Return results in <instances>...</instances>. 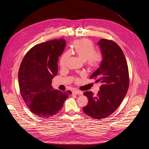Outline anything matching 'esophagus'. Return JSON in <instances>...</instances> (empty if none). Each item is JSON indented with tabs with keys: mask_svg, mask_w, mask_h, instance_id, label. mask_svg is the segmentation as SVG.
Here are the masks:
<instances>
[{
	"mask_svg": "<svg viewBox=\"0 0 149 149\" xmlns=\"http://www.w3.org/2000/svg\"><path fill=\"white\" fill-rule=\"evenodd\" d=\"M73 93L75 94H77V95H82V94H83L82 91H79V90H75L73 91Z\"/></svg>",
	"mask_w": 149,
	"mask_h": 149,
	"instance_id": "34e87169",
	"label": "esophagus"
}]
</instances>
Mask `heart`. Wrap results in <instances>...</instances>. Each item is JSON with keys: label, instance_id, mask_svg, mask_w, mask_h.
Masks as SVG:
<instances>
[{"label": "heart", "instance_id": "obj_1", "mask_svg": "<svg viewBox=\"0 0 149 149\" xmlns=\"http://www.w3.org/2000/svg\"><path fill=\"white\" fill-rule=\"evenodd\" d=\"M71 51L79 57L82 61H85L89 68L98 67L101 62L102 55L99 51H94L93 42L88 39H82L75 40L72 46ZM70 56L69 52L63 53L59 61L61 67H64L66 62Z\"/></svg>", "mask_w": 149, "mask_h": 149}]
</instances>
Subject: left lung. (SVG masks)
<instances>
[{
	"label": "left lung",
	"instance_id": "1",
	"mask_svg": "<svg viewBox=\"0 0 149 149\" xmlns=\"http://www.w3.org/2000/svg\"><path fill=\"white\" fill-rule=\"evenodd\" d=\"M97 45L102 61L90 78H96L101 86L97 96L91 91L84 93L88 102L83 111L92 118L101 119L111 115L119 107L129 89V75L125 56L116 42L102 39Z\"/></svg>",
	"mask_w": 149,
	"mask_h": 149
}]
</instances>
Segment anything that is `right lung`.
<instances>
[{"label":"right lung","instance_id":"obj_1","mask_svg":"<svg viewBox=\"0 0 149 149\" xmlns=\"http://www.w3.org/2000/svg\"><path fill=\"white\" fill-rule=\"evenodd\" d=\"M63 38L38 44L24 58L18 72L20 92L28 107L39 117H52L62 109L71 91L62 92L52 87L57 75L58 57L65 49Z\"/></svg>","mask_w":149,"mask_h":149}]
</instances>
